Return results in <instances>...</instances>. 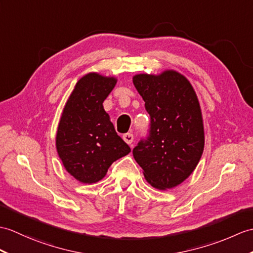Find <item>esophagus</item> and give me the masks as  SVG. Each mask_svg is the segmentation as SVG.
Masks as SVG:
<instances>
[{
	"mask_svg": "<svg viewBox=\"0 0 253 253\" xmlns=\"http://www.w3.org/2000/svg\"><path fill=\"white\" fill-rule=\"evenodd\" d=\"M123 139H124V141L127 144H131L132 141H133L132 133H125L124 136H123Z\"/></svg>",
	"mask_w": 253,
	"mask_h": 253,
	"instance_id": "esophagus-1",
	"label": "esophagus"
}]
</instances>
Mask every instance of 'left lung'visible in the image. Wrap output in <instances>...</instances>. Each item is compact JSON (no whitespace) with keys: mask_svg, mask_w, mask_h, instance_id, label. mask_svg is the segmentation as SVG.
I'll return each mask as SVG.
<instances>
[{"mask_svg":"<svg viewBox=\"0 0 253 253\" xmlns=\"http://www.w3.org/2000/svg\"><path fill=\"white\" fill-rule=\"evenodd\" d=\"M132 82L151 116L150 137L133 149V157L152 186L173 189L190 177L204 152L197 95L190 81L175 70L136 74Z\"/></svg>","mask_w":253,"mask_h":253,"instance_id":"8db88e82","label":"left lung"}]
</instances>
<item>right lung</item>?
I'll return each mask as SVG.
<instances>
[{
	"instance_id": "1",
	"label": "right lung",
	"mask_w": 253,
	"mask_h": 253,
	"mask_svg": "<svg viewBox=\"0 0 253 253\" xmlns=\"http://www.w3.org/2000/svg\"><path fill=\"white\" fill-rule=\"evenodd\" d=\"M116 82L115 76L97 72L82 76L61 113L56 132L57 153L67 171L81 183H97L113 162L130 152L102 104Z\"/></svg>"
}]
</instances>
